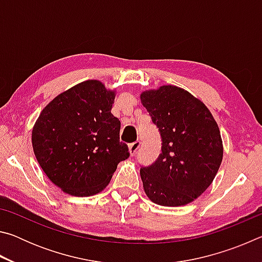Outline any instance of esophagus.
<instances>
[{"label":"esophagus","instance_id":"1","mask_svg":"<svg viewBox=\"0 0 262 262\" xmlns=\"http://www.w3.org/2000/svg\"><path fill=\"white\" fill-rule=\"evenodd\" d=\"M139 148H140V142L139 141H136V142H134V143L129 144L130 156H134V155L137 152V150H139Z\"/></svg>","mask_w":262,"mask_h":262}]
</instances>
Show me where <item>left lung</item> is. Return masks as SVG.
<instances>
[{"instance_id": "8db88e82", "label": "left lung", "mask_w": 262, "mask_h": 262, "mask_svg": "<svg viewBox=\"0 0 262 262\" xmlns=\"http://www.w3.org/2000/svg\"><path fill=\"white\" fill-rule=\"evenodd\" d=\"M140 98L162 139L157 161L140 171L144 192L159 206L188 205L211 185L223 159L217 122L200 99L178 86L145 90Z\"/></svg>"}]
</instances>
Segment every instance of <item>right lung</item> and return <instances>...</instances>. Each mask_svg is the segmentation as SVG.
Here are the masks:
<instances>
[{
  "mask_svg": "<svg viewBox=\"0 0 262 262\" xmlns=\"http://www.w3.org/2000/svg\"><path fill=\"white\" fill-rule=\"evenodd\" d=\"M117 91L88 79L57 95L35 121L32 147L53 184L73 196L105 189L118 164L129 157L120 121L111 113Z\"/></svg>",
  "mask_w": 262,
  "mask_h": 262,
  "instance_id": "obj_1",
  "label": "right lung"
}]
</instances>
